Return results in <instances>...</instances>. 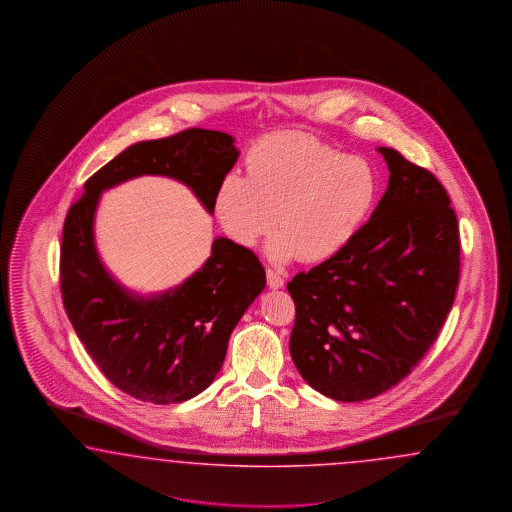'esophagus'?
I'll return each mask as SVG.
<instances>
[{
  "label": "esophagus",
  "mask_w": 512,
  "mask_h": 512,
  "mask_svg": "<svg viewBox=\"0 0 512 512\" xmlns=\"http://www.w3.org/2000/svg\"><path fill=\"white\" fill-rule=\"evenodd\" d=\"M266 281H268V287H270V289H281L283 283H285L283 276H281L279 272H276V270H272V268L266 270Z\"/></svg>",
  "instance_id": "1"
}]
</instances>
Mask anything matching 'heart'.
Returning <instances> with one entry per match:
<instances>
[{
  "instance_id": "b5f03b06",
  "label": "heart",
  "mask_w": 512,
  "mask_h": 512,
  "mask_svg": "<svg viewBox=\"0 0 512 512\" xmlns=\"http://www.w3.org/2000/svg\"><path fill=\"white\" fill-rule=\"evenodd\" d=\"M377 195L368 159L302 133H279L249 148L246 176L229 172L219 180L212 206L234 244L251 248L276 223L272 259L323 263L357 238Z\"/></svg>"
}]
</instances>
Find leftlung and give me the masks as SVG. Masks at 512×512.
Listing matches in <instances>:
<instances>
[{
    "mask_svg": "<svg viewBox=\"0 0 512 512\" xmlns=\"http://www.w3.org/2000/svg\"><path fill=\"white\" fill-rule=\"evenodd\" d=\"M388 186L357 238L287 283L289 351L304 381L338 402H364L426 355L460 278V231L445 187L392 148Z\"/></svg>",
    "mask_w": 512,
    "mask_h": 512,
    "instance_id": "left-lung-1",
    "label": "left lung"
}]
</instances>
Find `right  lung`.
Wrapping results in <instances>:
<instances>
[{"instance_id": "obj_1", "label": "right lung", "mask_w": 512, "mask_h": 512, "mask_svg": "<svg viewBox=\"0 0 512 512\" xmlns=\"http://www.w3.org/2000/svg\"><path fill=\"white\" fill-rule=\"evenodd\" d=\"M240 152L221 131L186 129L116 155L84 184L67 212L60 251L63 308L93 362L140 402H186L216 379L234 326L266 285L248 248L219 236L201 268L165 293L142 296L110 276L93 238L101 193L142 174L186 184L214 214V191Z\"/></svg>"}]
</instances>
